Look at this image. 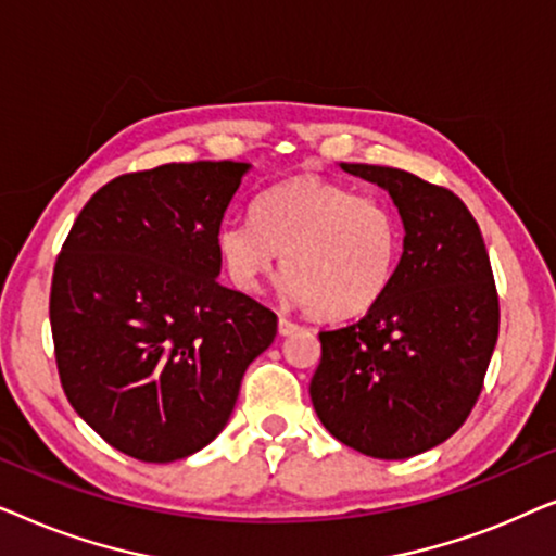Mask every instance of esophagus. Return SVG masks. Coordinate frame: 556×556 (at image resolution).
<instances>
[{
    "mask_svg": "<svg viewBox=\"0 0 556 556\" xmlns=\"http://www.w3.org/2000/svg\"><path fill=\"white\" fill-rule=\"evenodd\" d=\"M293 331H299V324H293L291 318L280 316V318H278V333H280V337H291Z\"/></svg>",
    "mask_w": 556,
    "mask_h": 556,
    "instance_id": "esophagus-1",
    "label": "esophagus"
}]
</instances>
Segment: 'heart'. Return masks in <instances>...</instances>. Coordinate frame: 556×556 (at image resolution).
I'll list each match as a JSON object with an SVG mask.
<instances>
[{
  "label": "heart",
  "mask_w": 556,
  "mask_h": 556,
  "mask_svg": "<svg viewBox=\"0 0 556 556\" xmlns=\"http://www.w3.org/2000/svg\"><path fill=\"white\" fill-rule=\"evenodd\" d=\"M253 219L217 235L227 276L242 291H261L280 255L288 295L318 318L359 316L392 283L402 227L377 197L295 174L257 197Z\"/></svg>",
  "instance_id": "heart-1"
}]
</instances>
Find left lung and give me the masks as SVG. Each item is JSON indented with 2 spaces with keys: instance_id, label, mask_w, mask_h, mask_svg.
<instances>
[{
  "instance_id": "8db88e82",
  "label": "left lung",
  "mask_w": 556,
  "mask_h": 556,
  "mask_svg": "<svg viewBox=\"0 0 556 556\" xmlns=\"http://www.w3.org/2000/svg\"><path fill=\"white\" fill-rule=\"evenodd\" d=\"M339 166L392 197L405 238L382 299L318 333L311 402L344 445L405 460L445 443L473 409L498 339L496 283L478 223L451 189L392 166Z\"/></svg>"
}]
</instances>
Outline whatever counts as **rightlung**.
Returning a JSON list of instances; mask_svg holds the SVG:
<instances>
[{
    "instance_id": "obj_1",
    "label": "right lung",
    "mask_w": 556,
    "mask_h": 556,
    "mask_svg": "<svg viewBox=\"0 0 556 556\" xmlns=\"http://www.w3.org/2000/svg\"><path fill=\"white\" fill-rule=\"evenodd\" d=\"M248 162L164 164L90 197L55 263L50 324L63 390L116 451L172 463L230 420L270 308L219 283L217 235Z\"/></svg>"
}]
</instances>
